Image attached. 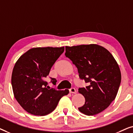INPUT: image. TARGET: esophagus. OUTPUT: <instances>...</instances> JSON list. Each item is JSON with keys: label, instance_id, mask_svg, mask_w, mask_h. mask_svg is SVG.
<instances>
[{"label": "esophagus", "instance_id": "34e87169", "mask_svg": "<svg viewBox=\"0 0 133 133\" xmlns=\"http://www.w3.org/2000/svg\"><path fill=\"white\" fill-rule=\"evenodd\" d=\"M70 93H72V94H76V90L74 88H71L70 89Z\"/></svg>", "mask_w": 133, "mask_h": 133}]
</instances>
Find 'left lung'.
I'll use <instances>...</instances> for the list:
<instances>
[{
	"label": "left lung",
	"instance_id": "left-lung-1",
	"mask_svg": "<svg viewBox=\"0 0 133 133\" xmlns=\"http://www.w3.org/2000/svg\"><path fill=\"white\" fill-rule=\"evenodd\" d=\"M65 55L77 67L79 77L88 83L79 89L85 99L78 109L87 116L99 114L115 99L121 82L118 63L109 51L97 44L65 46Z\"/></svg>",
	"mask_w": 133,
	"mask_h": 133
}]
</instances>
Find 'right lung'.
I'll use <instances>...</instances> for the list:
<instances>
[{
    "label": "right lung",
    "mask_w": 133,
    "mask_h": 133,
    "mask_svg": "<svg viewBox=\"0 0 133 133\" xmlns=\"http://www.w3.org/2000/svg\"><path fill=\"white\" fill-rule=\"evenodd\" d=\"M63 47L32 48L19 58L12 70L11 84L14 97L29 113L45 116L53 111L68 90L46 88L45 78L52 65L64 51ZM56 84V80L51 79Z\"/></svg>",
    "instance_id": "obj_1"
}]
</instances>
